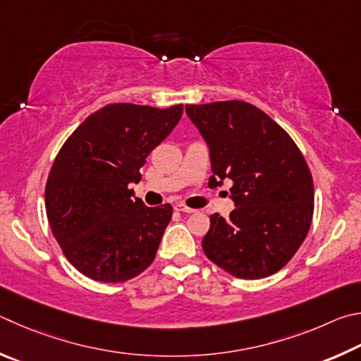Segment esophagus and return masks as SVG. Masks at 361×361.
Wrapping results in <instances>:
<instances>
[{"instance_id": "obj_1", "label": "esophagus", "mask_w": 361, "mask_h": 361, "mask_svg": "<svg viewBox=\"0 0 361 361\" xmlns=\"http://www.w3.org/2000/svg\"><path fill=\"white\" fill-rule=\"evenodd\" d=\"M176 211H179V212H184V214H192V212H195V209H192V207H187V206H184V204H177L176 207H174Z\"/></svg>"}]
</instances>
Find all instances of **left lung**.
Here are the masks:
<instances>
[{
  "instance_id": "8db88e82",
  "label": "left lung",
  "mask_w": 361,
  "mask_h": 361,
  "mask_svg": "<svg viewBox=\"0 0 361 361\" xmlns=\"http://www.w3.org/2000/svg\"><path fill=\"white\" fill-rule=\"evenodd\" d=\"M209 149L211 182L233 180L230 219L211 216L206 257L239 279H262L290 262L309 231L312 176L293 139L244 101L188 104Z\"/></svg>"
}]
</instances>
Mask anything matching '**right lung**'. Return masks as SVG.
<instances>
[{"mask_svg":"<svg viewBox=\"0 0 361 361\" xmlns=\"http://www.w3.org/2000/svg\"><path fill=\"white\" fill-rule=\"evenodd\" d=\"M182 111V104H107L63 144L47 179L46 212L79 273L125 282L154 262L173 207H147L130 184L141 180L145 158L179 123Z\"/></svg>","mask_w":361,"mask_h":361,"instance_id":"add662e5","label":"right lung"}]
</instances>
